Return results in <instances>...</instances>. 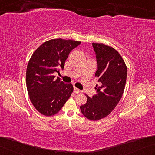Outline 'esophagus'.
Masks as SVG:
<instances>
[{
  "instance_id": "obj_1",
  "label": "esophagus",
  "mask_w": 155,
  "mask_h": 155,
  "mask_svg": "<svg viewBox=\"0 0 155 155\" xmlns=\"http://www.w3.org/2000/svg\"><path fill=\"white\" fill-rule=\"evenodd\" d=\"M81 92V91L80 89H78V88H76V87H74V93L75 94H79V93H80Z\"/></svg>"
}]
</instances>
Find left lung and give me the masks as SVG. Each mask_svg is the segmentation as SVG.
<instances>
[{
    "instance_id": "left-lung-1",
    "label": "left lung",
    "mask_w": 155,
    "mask_h": 155,
    "mask_svg": "<svg viewBox=\"0 0 155 155\" xmlns=\"http://www.w3.org/2000/svg\"><path fill=\"white\" fill-rule=\"evenodd\" d=\"M96 54L98 94L91 97L86 95L87 103L80 106L86 118L93 121L107 116L116 107L123 94L127 69L124 60L114 48L104 44L93 43Z\"/></svg>"
}]
</instances>
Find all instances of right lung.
Here are the masks:
<instances>
[{
  "instance_id": "obj_1",
  "label": "right lung",
  "mask_w": 155,
  "mask_h": 155,
  "mask_svg": "<svg viewBox=\"0 0 155 155\" xmlns=\"http://www.w3.org/2000/svg\"><path fill=\"white\" fill-rule=\"evenodd\" d=\"M81 41L54 39L43 43L33 53L26 70V86L30 101L46 116L59 111L73 91L71 83L64 84L53 74L63 69L70 52Z\"/></svg>"
}]
</instances>
